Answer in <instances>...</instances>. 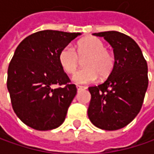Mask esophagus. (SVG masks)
<instances>
[{"mask_svg": "<svg viewBox=\"0 0 154 154\" xmlns=\"http://www.w3.org/2000/svg\"><path fill=\"white\" fill-rule=\"evenodd\" d=\"M77 91H81V90L86 89V87H85V86H82V85H77Z\"/></svg>", "mask_w": 154, "mask_h": 154, "instance_id": "obj_1", "label": "esophagus"}]
</instances>
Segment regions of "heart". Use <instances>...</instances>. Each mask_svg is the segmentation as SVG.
<instances>
[{"instance_id":"heart-1","label":"heart","mask_w":154,"mask_h":154,"mask_svg":"<svg viewBox=\"0 0 154 154\" xmlns=\"http://www.w3.org/2000/svg\"><path fill=\"white\" fill-rule=\"evenodd\" d=\"M84 59V69L77 72L73 80L77 84L93 83L100 77H107L114 68V56L105 49L104 43L99 38L87 36L77 43V51L71 45L64 46L59 52L58 60L62 69L68 74H74Z\"/></svg>"}]
</instances>
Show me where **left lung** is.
<instances>
[{
    "label": "left lung",
    "instance_id": "obj_1",
    "mask_svg": "<svg viewBox=\"0 0 154 154\" xmlns=\"http://www.w3.org/2000/svg\"><path fill=\"white\" fill-rule=\"evenodd\" d=\"M113 48L114 68L101 85L90 86L87 114L91 122L104 130L128 125L139 113L148 87V68L138 45L117 31L94 33Z\"/></svg>",
    "mask_w": 154,
    "mask_h": 154
}]
</instances>
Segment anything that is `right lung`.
<instances>
[{"mask_svg":"<svg viewBox=\"0 0 154 154\" xmlns=\"http://www.w3.org/2000/svg\"><path fill=\"white\" fill-rule=\"evenodd\" d=\"M80 35L44 30L17 47L8 69L7 88L14 112L26 126L45 131L64 122L77 87L60 67L58 55Z\"/></svg>","mask_w":154,"mask_h":154,"instance_id":"right-lung-1","label":"right lung"}]
</instances>
